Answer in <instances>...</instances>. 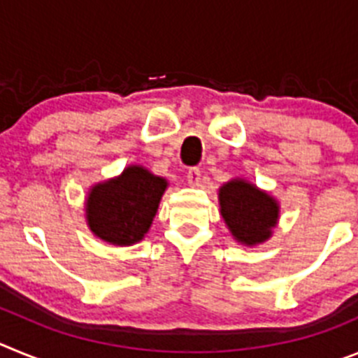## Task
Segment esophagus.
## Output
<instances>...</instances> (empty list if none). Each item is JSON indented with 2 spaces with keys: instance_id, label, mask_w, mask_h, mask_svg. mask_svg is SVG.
<instances>
[{
  "instance_id": "34e87169",
  "label": "esophagus",
  "mask_w": 358,
  "mask_h": 358,
  "mask_svg": "<svg viewBox=\"0 0 358 358\" xmlns=\"http://www.w3.org/2000/svg\"><path fill=\"white\" fill-rule=\"evenodd\" d=\"M201 169H197V166H192V169L186 172V179H188V182L192 186H199V182H201Z\"/></svg>"
}]
</instances>
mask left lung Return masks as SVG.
I'll list each match as a JSON object with an SVG mask.
<instances>
[{
	"mask_svg": "<svg viewBox=\"0 0 358 358\" xmlns=\"http://www.w3.org/2000/svg\"><path fill=\"white\" fill-rule=\"evenodd\" d=\"M220 213L238 242L245 245L262 243L276 226L278 204L256 186L233 179L220 188Z\"/></svg>",
	"mask_w": 358,
	"mask_h": 358,
	"instance_id": "obj_1",
	"label": "left lung"
}]
</instances>
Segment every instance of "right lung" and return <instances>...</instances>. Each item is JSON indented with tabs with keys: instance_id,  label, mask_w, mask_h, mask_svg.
<instances>
[{
	"instance_id": "right-lung-1",
	"label": "right lung",
	"mask_w": 358,
	"mask_h": 358,
	"mask_svg": "<svg viewBox=\"0 0 358 358\" xmlns=\"http://www.w3.org/2000/svg\"><path fill=\"white\" fill-rule=\"evenodd\" d=\"M166 181L141 166L96 185L87 197V224L98 238L115 245L140 242L156 217Z\"/></svg>"
}]
</instances>
